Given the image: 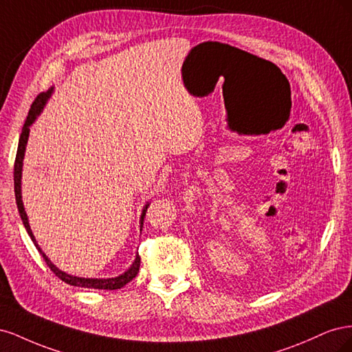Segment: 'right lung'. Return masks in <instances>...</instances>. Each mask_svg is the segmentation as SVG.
I'll return each mask as SVG.
<instances>
[{
	"mask_svg": "<svg viewBox=\"0 0 352 352\" xmlns=\"http://www.w3.org/2000/svg\"><path fill=\"white\" fill-rule=\"evenodd\" d=\"M51 94V89L47 91V92H41L38 97L35 98V101L32 102L30 105V110H29V114L26 117V122L23 124V129H22V133H20V140H19V146H17V154H16V160H14V195H16V202H17V208H19V212H20V217H22V221L23 225L29 233L30 239L34 241L36 250L39 251V254L42 255V258L45 260L47 265L51 269V272L54 273L58 279H61L63 282H66L69 285H73V286H80V287H92V289H120V287H123L126 283H129L135 276L138 274V272H140V265H141V257L140 254L136 255V260L135 263L132 264V267L127 270L126 273H123L122 276H117V278H113V279H83V278H76V276H70L65 272L58 270L54 264H52L47 255L42 252V250L39 248V245L36 243L34 235H32V230L29 228V221H28V216H26V211L23 208V202H22V192H20V179H22V164H23V155H25V148H26V142H28V136H29V126L34 123V120L36 119V116L39 114V111L42 110V107H44L45 101L48 100ZM148 206H145L146 208ZM144 217H145V210L142 212L141 216V228H142V221H144Z\"/></svg>",
	"mask_w": 352,
	"mask_h": 352,
	"instance_id": "1",
	"label": "right lung"
}]
</instances>
